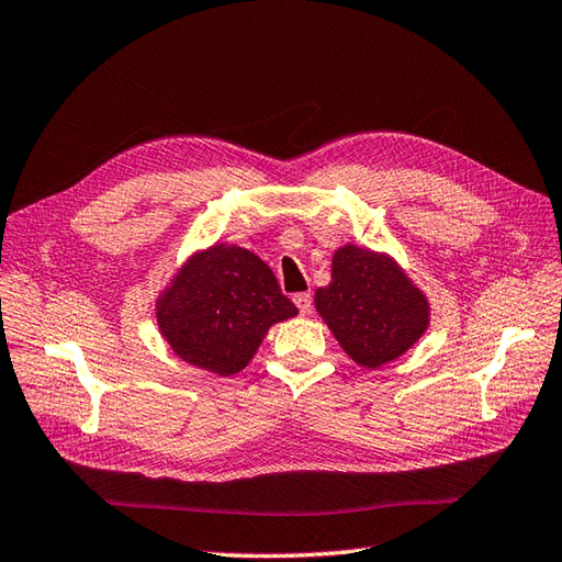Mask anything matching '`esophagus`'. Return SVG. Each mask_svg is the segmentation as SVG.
<instances>
[{"label":"esophagus","instance_id":"1","mask_svg":"<svg viewBox=\"0 0 562 562\" xmlns=\"http://www.w3.org/2000/svg\"><path fill=\"white\" fill-rule=\"evenodd\" d=\"M294 303H296V308L301 311V315H308V313L313 311V296H311V292L296 294V296H294Z\"/></svg>","mask_w":562,"mask_h":562}]
</instances>
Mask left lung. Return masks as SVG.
<instances>
[{
    "label": "left lung",
    "instance_id": "obj_1",
    "mask_svg": "<svg viewBox=\"0 0 562 562\" xmlns=\"http://www.w3.org/2000/svg\"><path fill=\"white\" fill-rule=\"evenodd\" d=\"M323 315L348 356L381 367L419 341L428 303L391 259L346 245L334 254L331 282L315 292Z\"/></svg>",
    "mask_w": 562,
    "mask_h": 562
}]
</instances>
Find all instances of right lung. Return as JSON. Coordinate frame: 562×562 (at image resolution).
<instances>
[{"instance_id":"right-lung-1","label":"right lung","mask_w":562,"mask_h":562,"mask_svg":"<svg viewBox=\"0 0 562 562\" xmlns=\"http://www.w3.org/2000/svg\"><path fill=\"white\" fill-rule=\"evenodd\" d=\"M296 313L259 256L214 245L176 276L159 299L157 323L176 356L231 376L245 370L272 323Z\"/></svg>"}]
</instances>
